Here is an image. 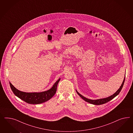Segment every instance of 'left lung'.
Listing matches in <instances>:
<instances>
[{"mask_svg":"<svg viewBox=\"0 0 133 133\" xmlns=\"http://www.w3.org/2000/svg\"><path fill=\"white\" fill-rule=\"evenodd\" d=\"M124 81H125V77H124V80L123 81V82H122V84L121 85V87H119V88L117 90V92L115 93V94H114L112 96H110V97H106V98H104L98 99H96V100L90 99L87 98L85 97H83V96H82L79 93H78V92L77 91V90H76V92H77V94L83 99H84L85 101H86V102H88V103H91V104H92L97 105H98L103 104L106 103L108 102L109 101L113 99L114 97H116L117 96V95L119 94V93H120L121 89H122V87H123V84H124Z\"/></svg>","mask_w":133,"mask_h":133,"instance_id":"1","label":"left lung"}]
</instances>
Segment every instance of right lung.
Masks as SVG:
<instances>
[{"label":"right lung","instance_id":"1","mask_svg":"<svg viewBox=\"0 0 133 133\" xmlns=\"http://www.w3.org/2000/svg\"><path fill=\"white\" fill-rule=\"evenodd\" d=\"M61 78H59L56 81L50 89L40 93L23 92L16 88L10 82V85L13 93L16 97L29 104H38L49 101L55 95L56 93L57 86Z\"/></svg>","mask_w":133,"mask_h":133}]
</instances>
